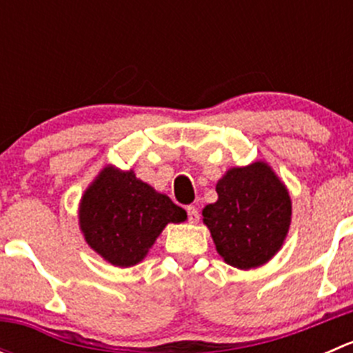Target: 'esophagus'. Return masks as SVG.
Segmentation results:
<instances>
[{"label": "esophagus", "instance_id": "obj_1", "mask_svg": "<svg viewBox=\"0 0 353 353\" xmlns=\"http://www.w3.org/2000/svg\"><path fill=\"white\" fill-rule=\"evenodd\" d=\"M188 220H190V223H198L199 212L196 206H188Z\"/></svg>", "mask_w": 353, "mask_h": 353}]
</instances>
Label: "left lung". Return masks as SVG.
<instances>
[{
	"mask_svg": "<svg viewBox=\"0 0 353 353\" xmlns=\"http://www.w3.org/2000/svg\"><path fill=\"white\" fill-rule=\"evenodd\" d=\"M219 199L203 208L216 252L227 265L252 270L282 249L292 222V199L265 160L230 167L216 183Z\"/></svg>",
	"mask_w": 353,
	"mask_h": 353,
	"instance_id": "8db88e82",
	"label": "left lung"
}]
</instances>
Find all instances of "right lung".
<instances>
[{"label": "right lung", "mask_w": 353, "mask_h": 353, "mask_svg": "<svg viewBox=\"0 0 353 353\" xmlns=\"http://www.w3.org/2000/svg\"><path fill=\"white\" fill-rule=\"evenodd\" d=\"M186 219L181 206L138 179L133 169L123 170L112 163L95 176L78 205L85 243L119 268L143 261L162 230Z\"/></svg>", "instance_id": "1"}]
</instances>
